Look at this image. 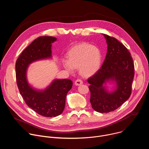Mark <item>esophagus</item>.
I'll return each instance as SVG.
<instances>
[{"mask_svg": "<svg viewBox=\"0 0 149 149\" xmlns=\"http://www.w3.org/2000/svg\"><path fill=\"white\" fill-rule=\"evenodd\" d=\"M82 84H83V81H82L81 79H77V80L75 81V86H81V85Z\"/></svg>", "mask_w": 149, "mask_h": 149, "instance_id": "esophagus-1", "label": "esophagus"}]
</instances>
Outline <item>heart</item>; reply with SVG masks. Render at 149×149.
Instances as JSON below:
<instances>
[{"instance_id":"heart-1","label":"heart","mask_w":149,"mask_h":149,"mask_svg":"<svg viewBox=\"0 0 149 149\" xmlns=\"http://www.w3.org/2000/svg\"><path fill=\"white\" fill-rule=\"evenodd\" d=\"M67 59H62V64L70 73L75 68L84 77L94 75L100 69L102 61L100 49L88 43H82L71 48L67 54Z\"/></svg>"}]
</instances>
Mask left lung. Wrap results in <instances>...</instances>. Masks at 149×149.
Returning <instances> with one entry per match:
<instances>
[{"mask_svg": "<svg viewBox=\"0 0 149 149\" xmlns=\"http://www.w3.org/2000/svg\"><path fill=\"white\" fill-rule=\"evenodd\" d=\"M107 44V52L101 68L88 79L90 84V102L92 108L101 113L117 109L132 93L134 75L133 58L127 48L117 39L103 34ZM116 86L109 92L105 85L108 81Z\"/></svg>", "mask_w": 149, "mask_h": 149, "instance_id": "obj_1", "label": "left lung"}]
</instances>
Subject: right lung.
<instances>
[{
  "label": "right lung",
  "mask_w": 149,
  "mask_h": 149,
  "mask_svg": "<svg viewBox=\"0 0 149 149\" xmlns=\"http://www.w3.org/2000/svg\"><path fill=\"white\" fill-rule=\"evenodd\" d=\"M56 40V38L53 36L38 38L24 50L15 65L16 82L20 95L29 107L47 117L62 114L72 81L68 79H55L45 90H37L29 84L26 74L28 67L32 62L52 58V44Z\"/></svg>",
  "instance_id": "1"
}]
</instances>
